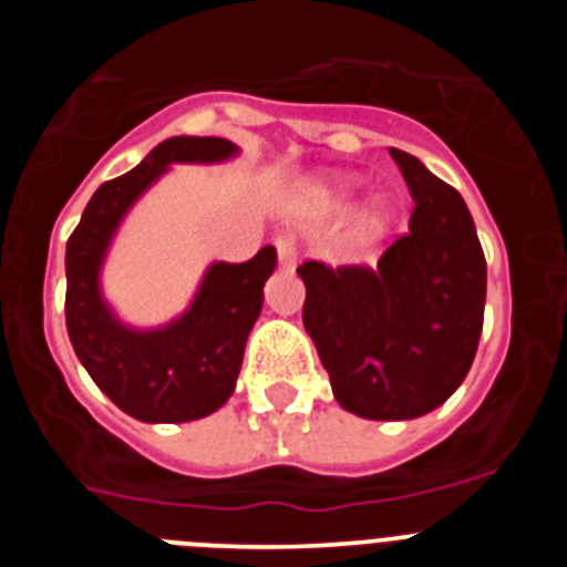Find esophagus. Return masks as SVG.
I'll list each match as a JSON object with an SVG mask.
<instances>
[{"instance_id":"34e87169","label":"esophagus","mask_w":567,"mask_h":567,"mask_svg":"<svg viewBox=\"0 0 567 567\" xmlns=\"http://www.w3.org/2000/svg\"><path fill=\"white\" fill-rule=\"evenodd\" d=\"M275 249H278V260L284 267H295V260H298V240H295L292 233L275 235Z\"/></svg>"}]
</instances>
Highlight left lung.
Returning <instances> with one entry per match:
<instances>
[{
    "label": "left lung",
    "instance_id": "left-lung-1",
    "mask_svg": "<svg viewBox=\"0 0 567 567\" xmlns=\"http://www.w3.org/2000/svg\"><path fill=\"white\" fill-rule=\"evenodd\" d=\"M414 195L409 233L378 269L300 264L303 327L346 412L412 420L457 392L477 354L485 255L463 195L389 147Z\"/></svg>",
    "mask_w": 567,
    "mask_h": 567
}]
</instances>
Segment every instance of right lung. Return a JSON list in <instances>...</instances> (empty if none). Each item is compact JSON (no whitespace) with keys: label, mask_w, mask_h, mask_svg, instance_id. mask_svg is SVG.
Returning a JSON list of instances; mask_svg holds the SVG:
<instances>
[{"label":"right lung","mask_w":567,"mask_h":567,"mask_svg":"<svg viewBox=\"0 0 567 567\" xmlns=\"http://www.w3.org/2000/svg\"><path fill=\"white\" fill-rule=\"evenodd\" d=\"M235 150L233 142L215 135L167 138L138 167L104 182L68 238L64 318L70 343L93 383L144 423H187L227 403L278 255L264 247L244 264H213L184 318L158 332H133L110 315L99 295L104 249L130 204L167 164L224 162Z\"/></svg>","instance_id":"obj_1"}]
</instances>
